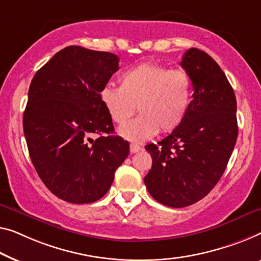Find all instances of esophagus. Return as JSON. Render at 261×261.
<instances>
[{
	"label": "esophagus",
	"mask_w": 261,
	"mask_h": 261,
	"mask_svg": "<svg viewBox=\"0 0 261 261\" xmlns=\"http://www.w3.org/2000/svg\"><path fill=\"white\" fill-rule=\"evenodd\" d=\"M141 151V146L137 145V144H130V152L131 153H136V152H139Z\"/></svg>",
	"instance_id": "1"
}]
</instances>
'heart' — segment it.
<instances>
[{
    "label": "heart",
    "mask_w": 261,
    "mask_h": 261,
    "mask_svg": "<svg viewBox=\"0 0 261 261\" xmlns=\"http://www.w3.org/2000/svg\"><path fill=\"white\" fill-rule=\"evenodd\" d=\"M119 88L106 85L99 99L109 117L125 123L138 107L140 115L118 130L130 142L142 143L162 130H176L188 115L192 100V80L185 70L142 63L119 76Z\"/></svg>",
    "instance_id": "b5f03b06"
}]
</instances>
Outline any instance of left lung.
Instances as JSON below:
<instances>
[{
    "label": "left lung",
    "mask_w": 261,
    "mask_h": 261,
    "mask_svg": "<svg viewBox=\"0 0 261 261\" xmlns=\"http://www.w3.org/2000/svg\"><path fill=\"white\" fill-rule=\"evenodd\" d=\"M180 65L192 80L193 99L176 130L145 146L152 166L144 178L155 200L176 208L197 203L215 188L238 137L236 95L217 62L191 48Z\"/></svg>",
    "instance_id": "left-lung-1"
}]
</instances>
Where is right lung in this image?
Returning a JSON list of instances; mask_svg holds the SVG:
<instances>
[{
  "instance_id": "add662e5",
  "label": "right lung",
  "mask_w": 261,
  "mask_h": 261,
  "mask_svg": "<svg viewBox=\"0 0 261 261\" xmlns=\"http://www.w3.org/2000/svg\"><path fill=\"white\" fill-rule=\"evenodd\" d=\"M118 62L115 54L70 45L30 83L23 131L31 162L46 188L68 203L100 199L129 154L99 99Z\"/></svg>"
}]
</instances>
